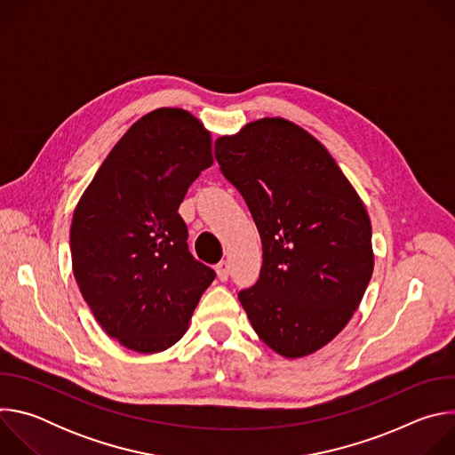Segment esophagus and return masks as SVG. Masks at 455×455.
Listing matches in <instances>:
<instances>
[{"instance_id": "esophagus-1", "label": "esophagus", "mask_w": 455, "mask_h": 455, "mask_svg": "<svg viewBox=\"0 0 455 455\" xmlns=\"http://www.w3.org/2000/svg\"><path fill=\"white\" fill-rule=\"evenodd\" d=\"M216 272H218V279H220V281H227L228 275H230V267H228V263H227V261H220V263L216 265Z\"/></svg>"}]
</instances>
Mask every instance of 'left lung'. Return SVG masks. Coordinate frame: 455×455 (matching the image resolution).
I'll return each mask as SVG.
<instances>
[{
    "mask_svg": "<svg viewBox=\"0 0 455 455\" xmlns=\"http://www.w3.org/2000/svg\"><path fill=\"white\" fill-rule=\"evenodd\" d=\"M263 243L257 283L239 291L253 331L286 358L331 342L372 275L367 211L328 149L297 124L263 118L214 146Z\"/></svg>",
    "mask_w": 455,
    "mask_h": 455,
    "instance_id": "1",
    "label": "left lung"
}]
</instances>
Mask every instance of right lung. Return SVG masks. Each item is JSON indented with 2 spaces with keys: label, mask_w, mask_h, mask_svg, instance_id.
<instances>
[{
  "label": "right lung",
  "mask_w": 455,
  "mask_h": 455,
  "mask_svg": "<svg viewBox=\"0 0 455 455\" xmlns=\"http://www.w3.org/2000/svg\"><path fill=\"white\" fill-rule=\"evenodd\" d=\"M211 165L204 124L160 108L127 129L76 207L74 275L102 330L127 349L174 346L216 277L188 251L178 214L190 183Z\"/></svg>",
  "instance_id": "1"
}]
</instances>
